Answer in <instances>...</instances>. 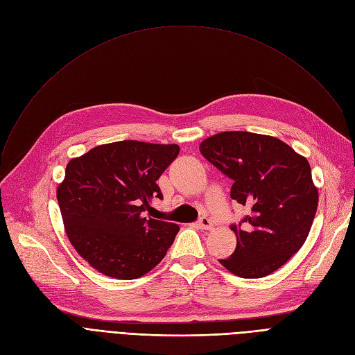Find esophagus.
Listing matches in <instances>:
<instances>
[{
  "mask_svg": "<svg viewBox=\"0 0 355 355\" xmlns=\"http://www.w3.org/2000/svg\"><path fill=\"white\" fill-rule=\"evenodd\" d=\"M197 227H200V229H202V230H210V229H213V223H211V220L209 218V217H201L197 223Z\"/></svg>",
  "mask_w": 355,
  "mask_h": 355,
  "instance_id": "34e87169",
  "label": "esophagus"
}]
</instances>
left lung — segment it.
I'll list each match as a JSON object with an SVG mask.
<instances>
[{"label":"left lung","mask_w":355,"mask_h":355,"mask_svg":"<svg viewBox=\"0 0 355 355\" xmlns=\"http://www.w3.org/2000/svg\"><path fill=\"white\" fill-rule=\"evenodd\" d=\"M200 153L233 181L230 197L250 209L230 226L236 250L220 263L246 279L284 266L305 243L318 209L306 158L281 139L241 130L204 139Z\"/></svg>","instance_id":"left-lung-1"}]
</instances>
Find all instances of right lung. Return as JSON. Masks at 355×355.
Here are the masks:
<instances>
[{
  "label": "right lung",
  "mask_w": 355,
  "mask_h": 355,
  "mask_svg": "<svg viewBox=\"0 0 355 355\" xmlns=\"http://www.w3.org/2000/svg\"><path fill=\"white\" fill-rule=\"evenodd\" d=\"M178 153L175 144L119 141L69 161L59 207L71 246L93 269L129 281L164 259L180 227L144 211L162 200L157 180Z\"/></svg>",
  "instance_id": "1"
}]
</instances>
